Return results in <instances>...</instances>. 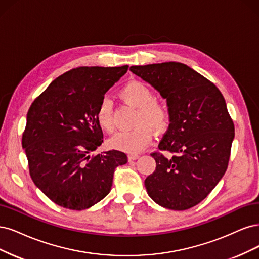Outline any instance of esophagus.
Segmentation results:
<instances>
[{"label": "esophagus", "mask_w": 259, "mask_h": 259, "mask_svg": "<svg viewBox=\"0 0 259 259\" xmlns=\"http://www.w3.org/2000/svg\"><path fill=\"white\" fill-rule=\"evenodd\" d=\"M140 156L138 155V154H129L128 155V159L130 160V161H132V160H136V159H138Z\"/></svg>", "instance_id": "34e87169"}]
</instances>
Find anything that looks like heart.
Returning a JSON list of instances; mask_svg holds the SVG:
<instances>
[{
	"instance_id": "obj_1",
	"label": "heart",
	"mask_w": 259,
	"mask_h": 259,
	"mask_svg": "<svg viewBox=\"0 0 259 259\" xmlns=\"http://www.w3.org/2000/svg\"><path fill=\"white\" fill-rule=\"evenodd\" d=\"M119 96L124 103L137 108L133 121L136 127L115 133L108 143L121 152L139 153L151 143L152 130L155 133H163L169 129L172 119L171 108L164 100L155 98L152 88L138 80L124 85L119 91ZM96 118L100 128L105 132L114 130L113 105L108 98L100 100Z\"/></svg>"
}]
</instances>
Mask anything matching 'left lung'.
I'll list each match as a JSON object with an SVG mask.
<instances>
[{
    "mask_svg": "<svg viewBox=\"0 0 259 259\" xmlns=\"http://www.w3.org/2000/svg\"><path fill=\"white\" fill-rule=\"evenodd\" d=\"M154 86L171 108V124L151 155L156 170L145 180L156 203L183 211L202 201L228 168L235 124L211 80L181 62L131 66ZM169 151L172 156H164Z\"/></svg>",
    "mask_w": 259,
    "mask_h": 259,
    "instance_id": "1",
    "label": "left lung"
}]
</instances>
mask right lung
<instances>
[{
  "label": "right lung",
  "instance_id": "add662e5",
  "mask_svg": "<svg viewBox=\"0 0 259 259\" xmlns=\"http://www.w3.org/2000/svg\"><path fill=\"white\" fill-rule=\"evenodd\" d=\"M129 65L79 66L60 75L31 104L22 133L34 184L56 204L81 211L111 191L115 169L127 163L119 151L91 155L102 144L100 100Z\"/></svg>",
  "mask_w": 259,
  "mask_h": 259
}]
</instances>
